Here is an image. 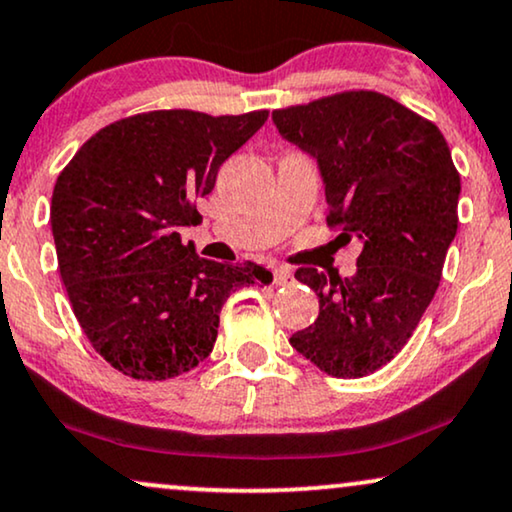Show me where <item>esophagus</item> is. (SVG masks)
<instances>
[{
    "mask_svg": "<svg viewBox=\"0 0 512 512\" xmlns=\"http://www.w3.org/2000/svg\"><path fill=\"white\" fill-rule=\"evenodd\" d=\"M274 283L276 285H288L292 283V271L288 267H276L274 269Z\"/></svg>",
    "mask_w": 512,
    "mask_h": 512,
    "instance_id": "1",
    "label": "esophagus"
}]
</instances>
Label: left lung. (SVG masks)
I'll use <instances>...</instances> for the list:
<instances>
[{
	"label": "left lung",
	"instance_id": "left-lung-1",
	"mask_svg": "<svg viewBox=\"0 0 512 512\" xmlns=\"http://www.w3.org/2000/svg\"><path fill=\"white\" fill-rule=\"evenodd\" d=\"M283 140L316 159L327 224L363 243L356 274L302 267L318 318L292 349L332 377L395 358L431 304L456 236L461 177L438 126L374 91H346L271 114Z\"/></svg>",
	"mask_w": 512,
	"mask_h": 512
}]
</instances>
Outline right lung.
Instances as JSON below:
<instances>
[{
    "label": "right lung",
    "instance_id": "1",
    "mask_svg": "<svg viewBox=\"0 0 512 512\" xmlns=\"http://www.w3.org/2000/svg\"><path fill=\"white\" fill-rule=\"evenodd\" d=\"M269 112L210 117L159 109L84 142L51 199L58 269L93 349L133 379L185 374L213 351L231 292L269 285L260 264H220L182 243L194 201Z\"/></svg>",
    "mask_w": 512,
    "mask_h": 512
}]
</instances>
